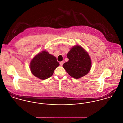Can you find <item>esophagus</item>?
<instances>
[{
	"label": "esophagus",
	"mask_w": 123,
	"mask_h": 123,
	"mask_svg": "<svg viewBox=\"0 0 123 123\" xmlns=\"http://www.w3.org/2000/svg\"><path fill=\"white\" fill-rule=\"evenodd\" d=\"M64 62L63 61H61V62H60V65L61 66H63V64H64Z\"/></svg>",
	"instance_id": "34e87169"
}]
</instances>
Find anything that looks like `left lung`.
Listing matches in <instances>:
<instances>
[{"label":"left lung","instance_id":"1","mask_svg":"<svg viewBox=\"0 0 123 123\" xmlns=\"http://www.w3.org/2000/svg\"><path fill=\"white\" fill-rule=\"evenodd\" d=\"M67 57L69 60L63 66L71 76L79 79L88 73L91 67V61L83 48L79 45L73 47L67 53Z\"/></svg>","mask_w":123,"mask_h":123}]
</instances>
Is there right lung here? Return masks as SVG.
<instances>
[{"mask_svg":"<svg viewBox=\"0 0 123 123\" xmlns=\"http://www.w3.org/2000/svg\"><path fill=\"white\" fill-rule=\"evenodd\" d=\"M59 66L56 57L43 51L33 58L30 67L34 75L41 80H45L52 75L55 69Z\"/></svg>","mask_w":123,"mask_h":123,"instance_id":"obj_1","label":"right lung"}]
</instances>
